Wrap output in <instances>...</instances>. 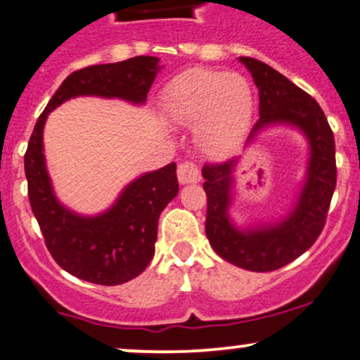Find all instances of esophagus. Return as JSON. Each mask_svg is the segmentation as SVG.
<instances>
[{
	"label": "esophagus",
	"mask_w": 360,
	"mask_h": 360,
	"mask_svg": "<svg viewBox=\"0 0 360 360\" xmlns=\"http://www.w3.org/2000/svg\"><path fill=\"white\" fill-rule=\"evenodd\" d=\"M177 179L181 184H191L200 181V169L195 162H181L177 167Z\"/></svg>",
	"instance_id": "1"
}]
</instances>
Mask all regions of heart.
Wrapping results in <instances>:
<instances>
[{"label": "heart", "instance_id": "heart-1", "mask_svg": "<svg viewBox=\"0 0 360 360\" xmlns=\"http://www.w3.org/2000/svg\"><path fill=\"white\" fill-rule=\"evenodd\" d=\"M162 105L176 124H196V141L203 152L224 157L250 133L255 94L243 75L196 68L165 85Z\"/></svg>", "mask_w": 360, "mask_h": 360}]
</instances>
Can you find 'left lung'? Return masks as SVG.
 <instances>
[{"instance_id":"left-lung-1","label":"left lung","mask_w":360,"mask_h":360,"mask_svg":"<svg viewBox=\"0 0 360 360\" xmlns=\"http://www.w3.org/2000/svg\"><path fill=\"white\" fill-rule=\"evenodd\" d=\"M259 90V120L248 145L271 124H290L309 141V162L304 186L294 210L280 222L240 231L229 219L232 174L238 159L203 167L207 193L205 232L212 248L225 262L250 271H274L285 266L316 243L325 227L328 208L337 186L335 138L328 120L309 94L289 78L255 58H239Z\"/></svg>"}]
</instances>
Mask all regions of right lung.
<instances>
[{
  "instance_id": "obj_1",
  "label": "right lung",
  "mask_w": 360,
  "mask_h": 360,
  "mask_svg": "<svg viewBox=\"0 0 360 360\" xmlns=\"http://www.w3.org/2000/svg\"><path fill=\"white\" fill-rule=\"evenodd\" d=\"M159 70V58L136 56L73 71L34 126L25 152L30 207L54 262L85 282L120 285L148 266L155 252L160 213L179 191L176 164L129 183L108 212L96 217L78 215L59 203L47 174L42 145L47 114L78 96L116 97L145 104Z\"/></svg>"
}]
</instances>
